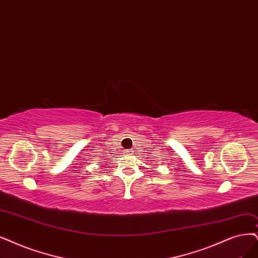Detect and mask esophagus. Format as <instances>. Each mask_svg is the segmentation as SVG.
I'll return each mask as SVG.
<instances>
[{
  "instance_id": "obj_1",
  "label": "esophagus",
  "mask_w": 258,
  "mask_h": 258,
  "mask_svg": "<svg viewBox=\"0 0 258 258\" xmlns=\"http://www.w3.org/2000/svg\"><path fill=\"white\" fill-rule=\"evenodd\" d=\"M133 153H134V151H133V150H131V149H130V150H126V154H127V155H132Z\"/></svg>"
}]
</instances>
